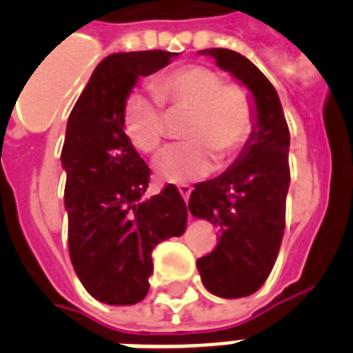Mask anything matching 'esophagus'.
<instances>
[{"label": "esophagus", "mask_w": 353, "mask_h": 353, "mask_svg": "<svg viewBox=\"0 0 353 353\" xmlns=\"http://www.w3.org/2000/svg\"><path fill=\"white\" fill-rule=\"evenodd\" d=\"M177 190H179V194L183 196V199H185V201H188V198H190V192H192V187H190V185H187V183H181V185H177Z\"/></svg>", "instance_id": "obj_1"}]
</instances>
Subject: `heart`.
<instances>
[{
    "label": "heart",
    "instance_id": "obj_1",
    "mask_svg": "<svg viewBox=\"0 0 353 353\" xmlns=\"http://www.w3.org/2000/svg\"><path fill=\"white\" fill-rule=\"evenodd\" d=\"M157 101L141 91L128 93L122 104V132L133 148L154 155L163 148L170 117L183 121L187 143L166 152L155 163L161 181L185 183L205 177L218 161L231 165L245 148L256 124V104L251 91L238 82H223L216 69L183 65L150 80Z\"/></svg>",
    "mask_w": 353,
    "mask_h": 353
}]
</instances>
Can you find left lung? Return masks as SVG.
<instances>
[{
  "label": "left lung",
  "instance_id": "1",
  "mask_svg": "<svg viewBox=\"0 0 353 353\" xmlns=\"http://www.w3.org/2000/svg\"><path fill=\"white\" fill-rule=\"evenodd\" d=\"M240 80L256 104V124L245 148L221 176L194 185L188 210L218 227L214 251L198 258L203 285L221 299L262 288L279 256L290 188V128L279 93L260 69L231 49H203Z\"/></svg>",
  "mask_w": 353,
  "mask_h": 353
}]
</instances>
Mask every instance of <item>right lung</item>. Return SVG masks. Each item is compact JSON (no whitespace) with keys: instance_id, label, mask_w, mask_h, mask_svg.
<instances>
[{"instance_id":"obj_1","label":"right lung","mask_w":353,"mask_h":353,"mask_svg":"<svg viewBox=\"0 0 353 353\" xmlns=\"http://www.w3.org/2000/svg\"><path fill=\"white\" fill-rule=\"evenodd\" d=\"M177 57L115 52L91 74L69 115L62 148L69 256L88 293L112 306L137 304L150 290L152 251L181 236L187 205L174 185L144 199L150 168L122 132V104L139 77Z\"/></svg>"}]
</instances>
